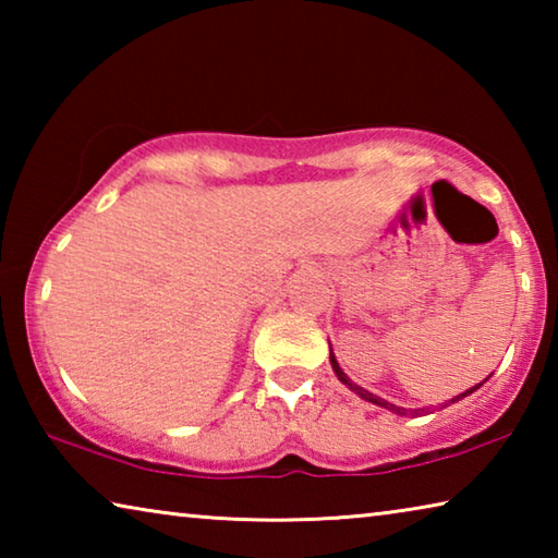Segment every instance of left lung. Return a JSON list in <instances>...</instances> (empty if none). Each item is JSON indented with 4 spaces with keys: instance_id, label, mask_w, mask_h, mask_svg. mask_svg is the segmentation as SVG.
I'll return each instance as SVG.
<instances>
[{
    "instance_id": "left-lung-1",
    "label": "left lung",
    "mask_w": 558,
    "mask_h": 558,
    "mask_svg": "<svg viewBox=\"0 0 558 558\" xmlns=\"http://www.w3.org/2000/svg\"><path fill=\"white\" fill-rule=\"evenodd\" d=\"M329 364H332V369H335V374H337V379L342 381L349 391H354L359 399H364V401H369V403H374V405H381V409H386V411H391V413H396V415H423V413H433L430 409H403V405H396V403H389L386 399H381V396H376V393H372V391H366V389H362V386H356L352 379H349V376L342 372V366L337 364V356L332 354V347H329ZM489 379V376H487ZM485 379V381H487ZM483 381V384H485ZM483 384H477V386H472V389H468L465 393H458L456 399H450L446 405H450V403H456V401H460V399H465V396H470L472 391H477L480 386Z\"/></svg>"
}]
</instances>
